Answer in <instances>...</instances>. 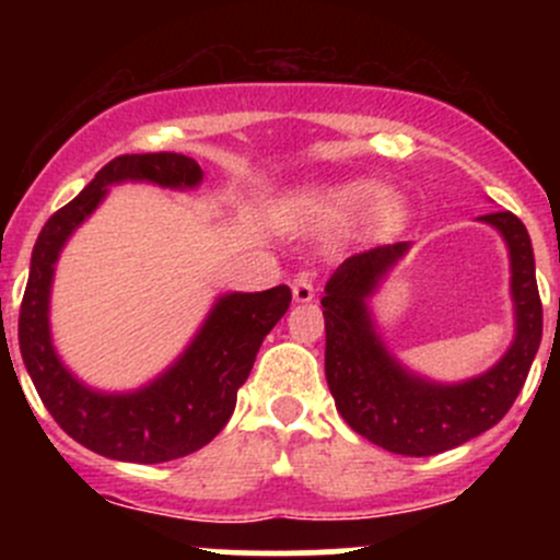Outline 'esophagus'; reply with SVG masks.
Returning <instances> with one entry per match:
<instances>
[{
    "instance_id": "esophagus-1",
    "label": "esophagus",
    "mask_w": 560,
    "mask_h": 560,
    "mask_svg": "<svg viewBox=\"0 0 560 560\" xmlns=\"http://www.w3.org/2000/svg\"><path fill=\"white\" fill-rule=\"evenodd\" d=\"M316 295V287H314V279L308 273H298L295 279H292V298H295L298 303H308L314 301Z\"/></svg>"
}]
</instances>
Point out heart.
Masks as SVG:
<instances>
[{
    "label": "heart",
    "mask_w": 560,
    "mask_h": 560,
    "mask_svg": "<svg viewBox=\"0 0 560 560\" xmlns=\"http://www.w3.org/2000/svg\"><path fill=\"white\" fill-rule=\"evenodd\" d=\"M312 211L327 222H347L369 213L374 228H389L400 217V206L395 197H389L385 186L371 184V180H354V184L332 189L327 195L316 197L312 202Z\"/></svg>",
    "instance_id": "1"
}]
</instances>
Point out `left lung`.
<instances>
[{
	"mask_svg": "<svg viewBox=\"0 0 560 560\" xmlns=\"http://www.w3.org/2000/svg\"><path fill=\"white\" fill-rule=\"evenodd\" d=\"M510 244L517 336L499 365L466 385H431L406 374L371 327L365 298L406 244L352 254L325 287V376L338 415L376 447L428 457L493 428L512 409L541 341V301L528 230L512 211L485 213Z\"/></svg>",
	"mask_w": 560,
	"mask_h": 560,
	"instance_id": "1",
	"label": "left lung"
}]
</instances>
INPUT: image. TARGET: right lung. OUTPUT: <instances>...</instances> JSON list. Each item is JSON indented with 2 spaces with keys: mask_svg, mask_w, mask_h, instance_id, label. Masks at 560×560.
Returning a JSON list of instances; mask_svg holds the SVG:
<instances>
[{
  "mask_svg": "<svg viewBox=\"0 0 560 560\" xmlns=\"http://www.w3.org/2000/svg\"><path fill=\"white\" fill-rule=\"evenodd\" d=\"M202 171L191 156L156 151L110 160L72 202L39 230L19 314V347L39 400L61 431L92 453L129 463H165L206 447L235 409L262 338L290 308V287L222 298L200 336L165 376L132 395H100L78 385L48 336V292L59 248L97 208L116 180L195 186Z\"/></svg>",
  "mask_w": 560,
  "mask_h": 560,
  "instance_id": "add662e5",
  "label": "right lung"
}]
</instances>
